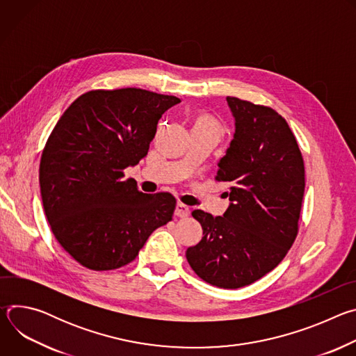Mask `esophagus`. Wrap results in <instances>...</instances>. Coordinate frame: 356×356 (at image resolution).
Instances as JSON below:
<instances>
[{
  "mask_svg": "<svg viewBox=\"0 0 356 356\" xmlns=\"http://www.w3.org/2000/svg\"><path fill=\"white\" fill-rule=\"evenodd\" d=\"M175 214H176L177 217H180V218H184V217H187V216L190 214V209H188V206L183 204V202H177Z\"/></svg>",
  "mask_w": 356,
  "mask_h": 356,
  "instance_id": "1",
  "label": "esophagus"
}]
</instances>
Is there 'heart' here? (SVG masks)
<instances>
[{
    "mask_svg": "<svg viewBox=\"0 0 356 356\" xmlns=\"http://www.w3.org/2000/svg\"><path fill=\"white\" fill-rule=\"evenodd\" d=\"M195 125L210 128V129H213V131H216V132H218V134H220V125H218V122H217L216 120L210 118V117H201V118L197 121V124H195Z\"/></svg>",
    "mask_w": 356,
    "mask_h": 356,
    "instance_id": "1",
    "label": "heart"
}]
</instances>
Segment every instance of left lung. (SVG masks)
Masks as SVG:
<instances>
[{"label": "left lung", "instance_id": "8db88e82", "mask_svg": "<svg viewBox=\"0 0 356 356\" xmlns=\"http://www.w3.org/2000/svg\"><path fill=\"white\" fill-rule=\"evenodd\" d=\"M234 139L218 163L229 183V207L213 217L194 210L202 238L186 250L191 269L221 289L259 280L286 257L297 232L304 195V162L286 120L275 110L227 97Z\"/></svg>", "mask_w": 356, "mask_h": 356}]
</instances>
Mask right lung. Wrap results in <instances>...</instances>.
<instances>
[{"mask_svg":"<svg viewBox=\"0 0 356 356\" xmlns=\"http://www.w3.org/2000/svg\"><path fill=\"white\" fill-rule=\"evenodd\" d=\"M180 103L142 88L91 90L47 138L39 166L43 210L58 242L81 266L128 265L176 209L169 193L145 194L124 169L147 155L158 121Z\"/></svg>","mask_w":356,"mask_h":356,"instance_id":"1","label":"right lung"}]
</instances>
